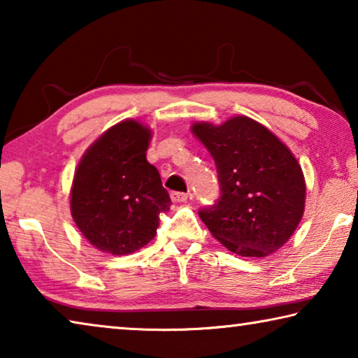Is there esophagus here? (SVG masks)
Returning <instances> with one entry per match:
<instances>
[{"mask_svg":"<svg viewBox=\"0 0 358 358\" xmlns=\"http://www.w3.org/2000/svg\"><path fill=\"white\" fill-rule=\"evenodd\" d=\"M171 199H172L173 202H186L187 201V194L186 192L173 191V192H171Z\"/></svg>","mask_w":358,"mask_h":358,"instance_id":"1","label":"esophagus"}]
</instances>
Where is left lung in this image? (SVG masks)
Masks as SVG:
<instances>
[{
    "instance_id": "obj_1",
    "label": "left lung",
    "mask_w": 358,
    "mask_h": 358,
    "mask_svg": "<svg viewBox=\"0 0 358 358\" xmlns=\"http://www.w3.org/2000/svg\"><path fill=\"white\" fill-rule=\"evenodd\" d=\"M192 132L213 156L221 196L199 216L216 240L245 257H265L286 243L305 210L301 167L280 138L248 117Z\"/></svg>"
}]
</instances>
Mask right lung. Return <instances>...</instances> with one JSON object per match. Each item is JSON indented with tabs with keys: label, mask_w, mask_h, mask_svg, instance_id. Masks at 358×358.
<instances>
[{
	"label": "right lung",
	"mask_w": 358,
	"mask_h": 358,
	"mask_svg": "<svg viewBox=\"0 0 358 358\" xmlns=\"http://www.w3.org/2000/svg\"><path fill=\"white\" fill-rule=\"evenodd\" d=\"M150 129L134 120L104 132L77 167L71 213L94 248L123 256L155 238L171 197L147 161Z\"/></svg>",
	"instance_id": "obj_1"
}]
</instances>
